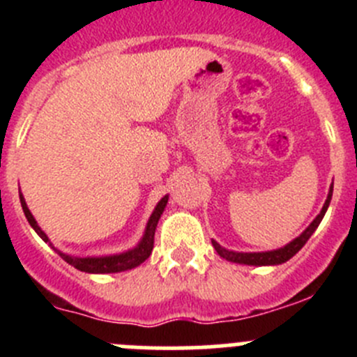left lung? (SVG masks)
<instances>
[{"label": "left lung", "mask_w": 357, "mask_h": 357, "mask_svg": "<svg viewBox=\"0 0 357 357\" xmlns=\"http://www.w3.org/2000/svg\"><path fill=\"white\" fill-rule=\"evenodd\" d=\"M332 193H333V185L330 186V192H328V197H326L325 205H323L321 212L316 215L314 221H312L311 225L305 228V231H302V235H298L297 238L291 240V242L287 243L285 247L276 248V250H269V252H233V250H228V248L219 245L215 240H212V245H214L215 252H218L222 259H226V261H229V262H236V264H248V266L283 264V262H287L289 259L294 257V255L305 245V242L311 238L312 233L316 231V228H318L319 222H321L323 215H325L326 208H328L330 200H332Z\"/></svg>", "instance_id": "8db88e82"}]
</instances>
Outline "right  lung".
<instances>
[{"instance_id": "1", "label": "right lung", "mask_w": 357, "mask_h": 357, "mask_svg": "<svg viewBox=\"0 0 357 357\" xmlns=\"http://www.w3.org/2000/svg\"><path fill=\"white\" fill-rule=\"evenodd\" d=\"M167 199H169V197L165 195L164 199L158 202L157 207L153 208L152 215H150L149 222H146L145 235H143L142 242H139L135 248H131V250H128V252H122V254L102 255V257H75V255L63 254V252H60L59 248L53 247V243L50 242V238H48V236H46V233L43 231V229L38 226V222H36L34 215L31 214V211H29L27 204H25L24 195H22V193H20V204H22L24 214H25V218H27L29 225H31L32 228H34V231L38 233V235L41 236V238L45 240L46 243H50V247H52L53 250H55L56 254H59L60 257L63 259V261L68 262V264L74 266V268L79 269V271L95 273V275H105V273L128 271V269L136 268V266H139V264H142V262H145L146 259L150 257V254H152V250H153V236H155L157 222H158V219H160L162 212H164L165 205H167Z\"/></svg>"}]
</instances>
